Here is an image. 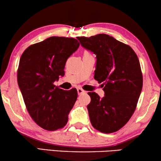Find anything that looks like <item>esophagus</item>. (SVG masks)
I'll use <instances>...</instances> for the list:
<instances>
[{"label":"esophagus","mask_w":161,"mask_h":161,"mask_svg":"<svg viewBox=\"0 0 161 161\" xmlns=\"http://www.w3.org/2000/svg\"><path fill=\"white\" fill-rule=\"evenodd\" d=\"M77 91H78V94H81L86 93V91H84V90H83V89H81V88H78Z\"/></svg>","instance_id":"34e87169"}]
</instances>
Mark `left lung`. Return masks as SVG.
<instances>
[{
	"label": "left lung",
	"instance_id": "left-lung-1",
	"mask_svg": "<svg viewBox=\"0 0 161 161\" xmlns=\"http://www.w3.org/2000/svg\"><path fill=\"white\" fill-rule=\"evenodd\" d=\"M78 39L96 54L94 79L103 83L105 96L89 92L87 105L94 128L104 133L116 132L127 124L137 106L143 76L137 55L129 45L109 35L100 34Z\"/></svg>",
	"mask_w": 161,
	"mask_h": 161
}]
</instances>
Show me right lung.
Returning <instances> with one entry per match:
<instances>
[{"instance_id":"add662e5","label":"right lung","mask_w":161,"mask_h":161,"mask_svg":"<svg viewBox=\"0 0 161 161\" xmlns=\"http://www.w3.org/2000/svg\"><path fill=\"white\" fill-rule=\"evenodd\" d=\"M79 45L76 39L51 36L22 54L17 83L28 113L42 128L53 131L67 125L78 92L75 88L65 91L53 83L64 75L66 61Z\"/></svg>"}]
</instances>
